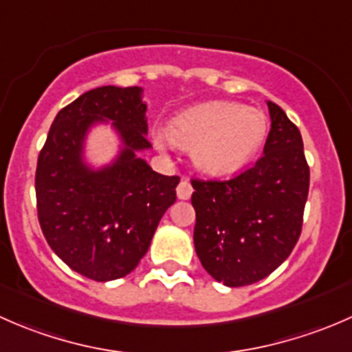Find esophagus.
<instances>
[{
  "mask_svg": "<svg viewBox=\"0 0 352 352\" xmlns=\"http://www.w3.org/2000/svg\"><path fill=\"white\" fill-rule=\"evenodd\" d=\"M192 196V186H190L189 180H182L177 187V197L179 199H189Z\"/></svg>",
  "mask_w": 352,
  "mask_h": 352,
  "instance_id": "34e87169",
  "label": "esophagus"
}]
</instances>
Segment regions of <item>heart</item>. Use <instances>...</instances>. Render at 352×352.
Here are the masks:
<instances>
[{
  "mask_svg": "<svg viewBox=\"0 0 352 352\" xmlns=\"http://www.w3.org/2000/svg\"><path fill=\"white\" fill-rule=\"evenodd\" d=\"M267 133L262 110L235 102H208L173 117L170 129H155L162 150L175 143L190 150L194 165L209 175H225L242 168L257 153Z\"/></svg>",
  "mask_w": 352,
  "mask_h": 352,
  "instance_id": "obj_1",
  "label": "heart"
}]
</instances>
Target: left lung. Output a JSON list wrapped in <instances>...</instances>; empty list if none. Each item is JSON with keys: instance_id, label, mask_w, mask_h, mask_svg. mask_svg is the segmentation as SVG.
Listing matches in <instances>:
<instances>
[{"instance_id": "8db88e82", "label": "left lung", "mask_w": 352, "mask_h": 352, "mask_svg": "<svg viewBox=\"0 0 352 352\" xmlns=\"http://www.w3.org/2000/svg\"><path fill=\"white\" fill-rule=\"evenodd\" d=\"M271 131L264 155L230 180L192 179L194 245L218 283L239 287L267 278L301 233L310 168L300 129L267 100Z\"/></svg>"}]
</instances>
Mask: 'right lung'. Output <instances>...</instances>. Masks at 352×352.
Instances as JSON below:
<instances>
[{"instance_id":"right-lung-1","label":"right lung","mask_w":352,"mask_h":352,"mask_svg":"<svg viewBox=\"0 0 352 352\" xmlns=\"http://www.w3.org/2000/svg\"><path fill=\"white\" fill-rule=\"evenodd\" d=\"M140 87H100L61 109L35 172L37 214L54 254L94 281L129 274L150 248L156 226L175 202L180 179L156 173L138 151L146 140V104ZM113 122L123 148L95 170L82 160L91 125Z\"/></svg>"}]
</instances>
